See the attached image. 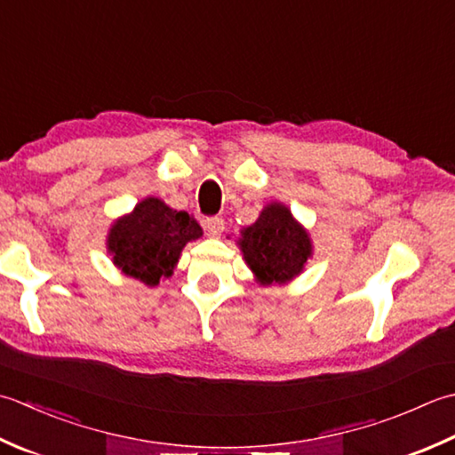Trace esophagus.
<instances>
[{
  "label": "esophagus",
  "mask_w": 455,
  "mask_h": 455,
  "mask_svg": "<svg viewBox=\"0 0 455 455\" xmlns=\"http://www.w3.org/2000/svg\"><path fill=\"white\" fill-rule=\"evenodd\" d=\"M204 228L208 229V234L212 235V237H220L221 235V231H224V220L221 218H208L206 221H204Z\"/></svg>",
  "instance_id": "obj_1"
}]
</instances>
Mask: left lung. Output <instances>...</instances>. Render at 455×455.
<instances>
[{
    "mask_svg": "<svg viewBox=\"0 0 455 455\" xmlns=\"http://www.w3.org/2000/svg\"><path fill=\"white\" fill-rule=\"evenodd\" d=\"M239 247L261 284L292 281L312 255L308 231L279 202L268 204L253 226L241 229Z\"/></svg>",
    "mask_w": 455,
    "mask_h": 455,
    "instance_id": "1",
    "label": "left lung"
}]
</instances>
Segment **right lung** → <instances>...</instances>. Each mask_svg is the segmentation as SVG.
Returning a JSON list of instances; mask_svg holds the SVG:
<instances>
[{
  "label": "right lung",
  "mask_w": 455,
  "mask_h": 455,
  "mask_svg": "<svg viewBox=\"0 0 455 455\" xmlns=\"http://www.w3.org/2000/svg\"><path fill=\"white\" fill-rule=\"evenodd\" d=\"M198 237L202 228L188 212H176L159 198H145L111 226L108 251L122 273L155 286L172 275L184 245Z\"/></svg>",
  "instance_id": "add662e5"
}]
</instances>
